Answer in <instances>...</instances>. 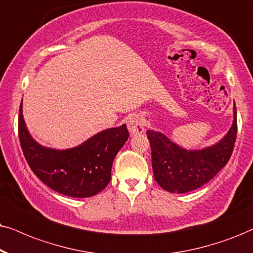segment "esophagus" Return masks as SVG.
<instances>
[{
  "instance_id": "34e87169",
  "label": "esophagus",
  "mask_w": 253,
  "mask_h": 253,
  "mask_svg": "<svg viewBox=\"0 0 253 253\" xmlns=\"http://www.w3.org/2000/svg\"><path fill=\"white\" fill-rule=\"evenodd\" d=\"M127 127L132 134H141L145 132V120L139 114H134L127 120Z\"/></svg>"
}]
</instances>
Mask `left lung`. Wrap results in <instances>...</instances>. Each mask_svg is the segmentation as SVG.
Segmentation results:
<instances>
[{
  "instance_id": "8db88e82",
  "label": "left lung",
  "mask_w": 253,
  "mask_h": 253,
  "mask_svg": "<svg viewBox=\"0 0 253 253\" xmlns=\"http://www.w3.org/2000/svg\"><path fill=\"white\" fill-rule=\"evenodd\" d=\"M226 135L216 145L202 150H187L171 142L160 132L147 130L152 148L154 178L170 193L183 194L202 187L228 164L237 135V112Z\"/></svg>"
}]
</instances>
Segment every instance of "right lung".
<instances>
[{
	"label": "right lung",
	"instance_id": "add662e5",
	"mask_svg": "<svg viewBox=\"0 0 253 253\" xmlns=\"http://www.w3.org/2000/svg\"><path fill=\"white\" fill-rule=\"evenodd\" d=\"M126 125L95 134L83 145L57 150L43 147L29 134L18 114V136L29 167L40 180L57 193L71 197H91L111 181L114 158L128 139Z\"/></svg>",
	"mask_w": 253,
	"mask_h": 253
}]
</instances>
